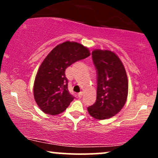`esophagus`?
Wrapping results in <instances>:
<instances>
[{
  "instance_id": "obj_1",
  "label": "esophagus",
  "mask_w": 158,
  "mask_h": 158,
  "mask_svg": "<svg viewBox=\"0 0 158 158\" xmlns=\"http://www.w3.org/2000/svg\"><path fill=\"white\" fill-rule=\"evenodd\" d=\"M82 95H83V92H79V94H78V97H82Z\"/></svg>"
}]
</instances>
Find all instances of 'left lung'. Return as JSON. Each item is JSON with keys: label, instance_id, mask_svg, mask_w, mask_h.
Returning a JSON list of instances; mask_svg holds the SVG:
<instances>
[{"label": "left lung", "instance_id": "obj_1", "mask_svg": "<svg viewBox=\"0 0 158 158\" xmlns=\"http://www.w3.org/2000/svg\"><path fill=\"white\" fill-rule=\"evenodd\" d=\"M92 59L97 74V99L88 113L97 119H106L119 113L126 102L128 79L119 57L110 50H95Z\"/></svg>", "mask_w": 158, "mask_h": 158}]
</instances>
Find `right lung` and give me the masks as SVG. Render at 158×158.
Segmentation results:
<instances>
[{"label": "right lung", "instance_id": "obj_1", "mask_svg": "<svg viewBox=\"0 0 158 158\" xmlns=\"http://www.w3.org/2000/svg\"><path fill=\"white\" fill-rule=\"evenodd\" d=\"M89 56L88 48L73 41H66L52 49L41 63L34 82V98L40 109L56 115L68 108L74 97L68 90L65 70Z\"/></svg>", "mask_w": 158, "mask_h": 158}]
</instances>
